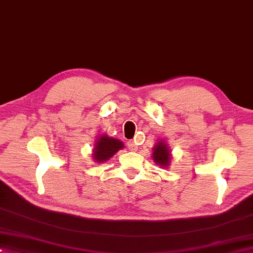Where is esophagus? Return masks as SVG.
<instances>
[{"mask_svg":"<svg viewBox=\"0 0 253 253\" xmlns=\"http://www.w3.org/2000/svg\"><path fill=\"white\" fill-rule=\"evenodd\" d=\"M127 147H128V149L130 150V151H136L137 150V144L134 142V141H128V142H127Z\"/></svg>","mask_w":253,"mask_h":253,"instance_id":"1","label":"esophagus"}]
</instances>
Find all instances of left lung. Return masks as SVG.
Wrapping results in <instances>:
<instances>
[{"label": "left lung", "mask_w": 253, "mask_h": 253, "mask_svg": "<svg viewBox=\"0 0 253 253\" xmlns=\"http://www.w3.org/2000/svg\"><path fill=\"white\" fill-rule=\"evenodd\" d=\"M153 160L157 166L164 169H168L172 160V154H171L170 147L164 140L157 141L153 148Z\"/></svg>", "instance_id": "1"}]
</instances>
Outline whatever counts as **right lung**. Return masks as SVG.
Returning <instances> with one entry per match:
<instances>
[{"mask_svg":"<svg viewBox=\"0 0 253 253\" xmlns=\"http://www.w3.org/2000/svg\"><path fill=\"white\" fill-rule=\"evenodd\" d=\"M124 147V143L119 139H114L106 134H100L95 141L91 156L96 163H104Z\"/></svg>","mask_w":253,"mask_h":253,"instance_id":"right-lung-1","label":"right lung"}]
</instances>
